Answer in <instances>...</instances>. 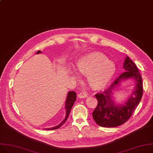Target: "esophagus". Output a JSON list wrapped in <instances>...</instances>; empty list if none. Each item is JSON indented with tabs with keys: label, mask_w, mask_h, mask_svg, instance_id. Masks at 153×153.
Returning <instances> with one entry per match:
<instances>
[{
	"label": "esophagus",
	"mask_w": 153,
	"mask_h": 153,
	"mask_svg": "<svg viewBox=\"0 0 153 153\" xmlns=\"http://www.w3.org/2000/svg\"><path fill=\"white\" fill-rule=\"evenodd\" d=\"M88 94L85 92H84V91H82V92H80L79 95L78 97L79 98H85L86 97H87Z\"/></svg>",
	"instance_id": "1"
}]
</instances>
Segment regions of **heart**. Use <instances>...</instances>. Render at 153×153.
Listing matches in <instances>:
<instances>
[{
  "label": "heart",
  "mask_w": 153,
  "mask_h": 153,
  "mask_svg": "<svg viewBox=\"0 0 153 153\" xmlns=\"http://www.w3.org/2000/svg\"><path fill=\"white\" fill-rule=\"evenodd\" d=\"M77 68L80 73L87 76L89 84L96 90L106 87L116 71L115 64L100 52H91L80 58Z\"/></svg>",
  "instance_id": "obj_1"
}]
</instances>
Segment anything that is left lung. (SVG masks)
Wrapping results in <instances>:
<instances>
[{
	"label": "left lung",
	"mask_w": 153,
	"mask_h": 153,
	"mask_svg": "<svg viewBox=\"0 0 153 153\" xmlns=\"http://www.w3.org/2000/svg\"><path fill=\"white\" fill-rule=\"evenodd\" d=\"M123 68L125 72L121 74L108 89L103 93L95 95L98 105L92 116L97 124L101 127H115L126 123L138 106L143 95L141 76L136 65L128 56L125 59ZM130 78L135 79L136 82V89L133 94L134 96L132 97V94L124 105L116 104L113 100L112 90L122 80Z\"/></svg>",
	"instance_id": "left-lung-1"
}]
</instances>
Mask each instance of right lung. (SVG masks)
Returning a JSON list of instances; mask_svg holds the SVG:
<instances>
[{"mask_svg":"<svg viewBox=\"0 0 153 153\" xmlns=\"http://www.w3.org/2000/svg\"><path fill=\"white\" fill-rule=\"evenodd\" d=\"M41 53V51H38V52L36 53L37 54L38 53ZM76 98H77V96H76V94L75 91H69L68 94V95H67V97H66V104H65V109L66 110V117L65 118V119L61 123V124H59V125L56 126V127H52V128H45V130H56L57 128H59L61 126H62V125L64 124V123L66 122V120H67L68 117V116L70 113V111H71V108H72L75 101L76 100Z\"/></svg>","mask_w":153,"mask_h":153,"instance_id":"add662e5","label":"right lung"}]
</instances>
